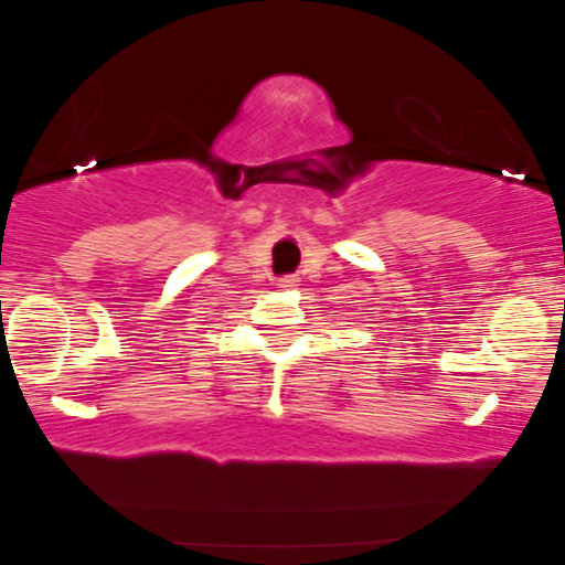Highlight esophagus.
<instances>
[{"label":"esophagus","instance_id":"34e87169","mask_svg":"<svg viewBox=\"0 0 565 565\" xmlns=\"http://www.w3.org/2000/svg\"><path fill=\"white\" fill-rule=\"evenodd\" d=\"M277 286L284 288V291H288V288H296V286H298V279L291 277V274H288V277H281V279L277 281Z\"/></svg>","mask_w":565,"mask_h":565}]
</instances>
